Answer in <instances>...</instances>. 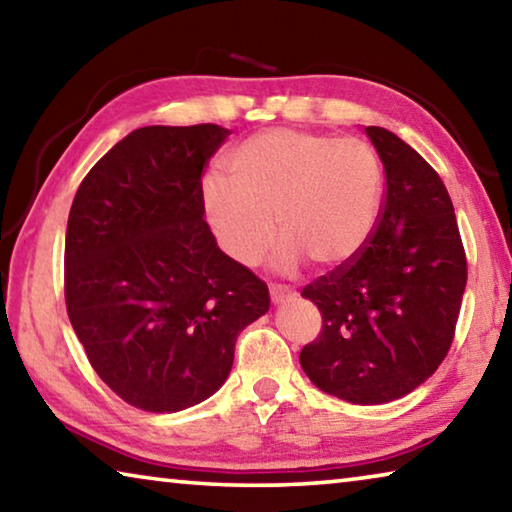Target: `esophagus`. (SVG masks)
<instances>
[{"label":"esophagus","instance_id":"34e87169","mask_svg":"<svg viewBox=\"0 0 512 512\" xmlns=\"http://www.w3.org/2000/svg\"><path fill=\"white\" fill-rule=\"evenodd\" d=\"M268 291H271L273 302H287L293 296V291L287 287V284H271Z\"/></svg>","mask_w":512,"mask_h":512}]
</instances>
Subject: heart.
Returning a JSON list of instances; mask_svg holds the SVG:
<instances>
[{"label": "heart", "instance_id": "b5f03b06", "mask_svg": "<svg viewBox=\"0 0 512 512\" xmlns=\"http://www.w3.org/2000/svg\"><path fill=\"white\" fill-rule=\"evenodd\" d=\"M228 173H207L201 196L216 239L239 264L264 257L273 219L284 271L305 259L320 268L350 262L375 230L384 173L363 140L271 128L230 153Z\"/></svg>", "mask_w": 512, "mask_h": 512}]
</instances>
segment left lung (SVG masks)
<instances>
[{
    "label": "left lung",
    "mask_w": 512,
    "mask_h": 512,
    "mask_svg": "<svg viewBox=\"0 0 512 512\" xmlns=\"http://www.w3.org/2000/svg\"><path fill=\"white\" fill-rule=\"evenodd\" d=\"M386 192L368 244L302 289L323 316L300 352L307 377L352 404L400 400L427 381L452 348L467 259L452 198L422 155L368 126Z\"/></svg>",
    "instance_id": "left-lung-1"
}]
</instances>
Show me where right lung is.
I'll return each mask as SVG.
<instances>
[{"label": "right lung", "mask_w": 512, "mask_h": 512, "mask_svg": "<svg viewBox=\"0 0 512 512\" xmlns=\"http://www.w3.org/2000/svg\"><path fill=\"white\" fill-rule=\"evenodd\" d=\"M228 128L144 126L94 164L65 237V305L121 400L176 413L219 391L268 287L221 253L203 219V169Z\"/></svg>", "instance_id": "add662e5"}]
</instances>
